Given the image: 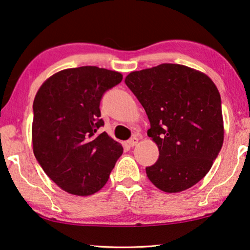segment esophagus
Returning a JSON list of instances; mask_svg holds the SVG:
<instances>
[{
    "label": "esophagus",
    "instance_id": "esophagus-1",
    "mask_svg": "<svg viewBox=\"0 0 250 250\" xmlns=\"http://www.w3.org/2000/svg\"><path fill=\"white\" fill-rule=\"evenodd\" d=\"M137 142H139V139H137L136 136H133L132 139H129L127 141V146H135L136 144H137Z\"/></svg>",
    "mask_w": 250,
    "mask_h": 250
}]
</instances>
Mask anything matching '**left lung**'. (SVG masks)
Returning a JSON list of instances; mask_svg holds the SVG:
<instances>
[{"mask_svg":"<svg viewBox=\"0 0 250 250\" xmlns=\"http://www.w3.org/2000/svg\"><path fill=\"white\" fill-rule=\"evenodd\" d=\"M126 85L142 104L159 159L146 168L153 185L178 193L209 171L223 144L221 97L208 75L179 64L129 73Z\"/></svg>","mask_w":250,"mask_h":250,"instance_id":"1","label":"left lung"}]
</instances>
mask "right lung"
I'll list each match as a JSON object with an SVG mask.
<instances>
[{"label":"right lung","instance_id":"right-lung-1","mask_svg":"<svg viewBox=\"0 0 250 250\" xmlns=\"http://www.w3.org/2000/svg\"><path fill=\"white\" fill-rule=\"evenodd\" d=\"M123 80L97 66L67 68L38 90L32 110L34 154L46 175L67 193L88 196L107 183L123 147L100 118L104 92Z\"/></svg>","mask_w":250,"mask_h":250}]
</instances>
